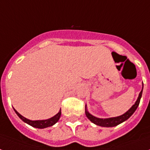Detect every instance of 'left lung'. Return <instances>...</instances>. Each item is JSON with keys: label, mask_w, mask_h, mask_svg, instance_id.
Returning <instances> with one entry per match:
<instances>
[{"label": "left lung", "mask_w": 150, "mask_h": 150, "mask_svg": "<svg viewBox=\"0 0 150 150\" xmlns=\"http://www.w3.org/2000/svg\"><path fill=\"white\" fill-rule=\"evenodd\" d=\"M142 89H143V84H142V91H141L139 95L138 98H137V100L135 103V104L126 113H124L123 115H119V116H117V117L108 118V119H100V118H97L96 116H94V115H92V114H90L88 112L86 105V116H87V118L89 119L90 121L93 122L94 124H96V125H97V126H103V127H113V126H118L119 124L122 123V122H123L126 120H127L135 112V111L136 110L137 107L139 106V102H140V98L142 97Z\"/></svg>", "instance_id": "left-lung-1"}]
</instances>
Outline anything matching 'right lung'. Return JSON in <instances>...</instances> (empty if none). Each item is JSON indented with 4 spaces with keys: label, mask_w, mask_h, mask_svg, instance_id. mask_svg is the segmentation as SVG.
<instances>
[{
    "label": "right lung",
    "mask_w": 150,
    "mask_h": 150,
    "mask_svg": "<svg viewBox=\"0 0 150 150\" xmlns=\"http://www.w3.org/2000/svg\"><path fill=\"white\" fill-rule=\"evenodd\" d=\"M14 110L16 112V114L18 115V117L20 118L23 122H26L27 124H28V125L31 126L32 127L38 128V129H44V128L49 127V126H53V125H54V124L59 120L61 114H62V112H61L60 109V111L58 112V113H57L55 115H54L53 117L50 118V119H45V120H35V121H32V120L28 119L25 117H24V116H22L20 113L18 112L14 109Z\"/></svg>",
    "instance_id": "add662e5"
}]
</instances>
